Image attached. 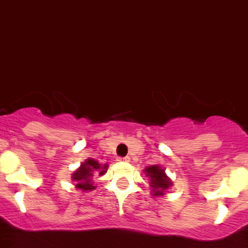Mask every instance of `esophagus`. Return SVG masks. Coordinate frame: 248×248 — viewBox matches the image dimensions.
I'll list each match as a JSON object with an SVG mask.
<instances>
[{
	"instance_id": "34e87169",
	"label": "esophagus",
	"mask_w": 248,
	"mask_h": 248,
	"mask_svg": "<svg viewBox=\"0 0 248 248\" xmlns=\"http://www.w3.org/2000/svg\"><path fill=\"white\" fill-rule=\"evenodd\" d=\"M117 160H119V162H128L129 157H119Z\"/></svg>"
}]
</instances>
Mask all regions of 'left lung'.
I'll use <instances>...</instances> for the list:
<instances>
[{
	"mask_svg": "<svg viewBox=\"0 0 248 248\" xmlns=\"http://www.w3.org/2000/svg\"><path fill=\"white\" fill-rule=\"evenodd\" d=\"M146 173L151 178V186L153 188V195H163L164 189H168L170 186L171 182L166 175L164 170L158 166H151L146 168Z\"/></svg>",
	"mask_w": 248,
	"mask_h": 248,
	"instance_id": "1",
	"label": "left lung"
}]
</instances>
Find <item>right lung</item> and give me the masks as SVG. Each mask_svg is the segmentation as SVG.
<instances>
[{
	"label": "right lung",
	"instance_id": "1",
	"mask_svg": "<svg viewBox=\"0 0 248 248\" xmlns=\"http://www.w3.org/2000/svg\"><path fill=\"white\" fill-rule=\"evenodd\" d=\"M108 166L101 167L96 160L93 159H88L85 163H82L81 167L73 174V179L77 183V188L81 189V190H91L95 186L93 185V180H91V177H93V173L99 171V174H104L105 169H106Z\"/></svg>",
	"mask_w": 248,
	"mask_h": 248
}]
</instances>
